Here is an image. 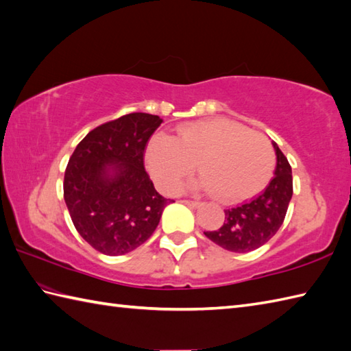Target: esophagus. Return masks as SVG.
Masks as SVG:
<instances>
[{"mask_svg":"<svg viewBox=\"0 0 351 351\" xmlns=\"http://www.w3.org/2000/svg\"><path fill=\"white\" fill-rule=\"evenodd\" d=\"M182 204H185V205H189V206H193V208H197V206H200V202H197V200H189V199H184V200H181Z\"/></svg>","mask_w":351,"mask_h":351,"instance_id":"esophagus-1","label":"esophagus"}]
</instances>
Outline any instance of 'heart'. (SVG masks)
I'll list each match as a JSON object with an SVG mask.
<instances>
[{
  "mask_svg": "<svg viewBox=\"0 0 351 351\" xmlns=\"http://www.w3.org/2000/svg\"><path fill=\"white\" fill-rule=\"evenodd\" d=\"M274 161L263 132L228 119L185 123L173 137L160 134L146 147V166L160 190L175 191L197 164L202 178L193 187L213 190L223 202L255 196L270 180Z\"/></svg>",
  "mask_w": 351,
  "mask_h": 351,
  "instance_id": "heart-1",
  "label": "heart"
}]
</instances>
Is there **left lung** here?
I'll use <instances>...</instances> for the list:
<instances>
[{
	"instance_id": "8db88e82",
	"label": "left lung",
	"mask_w": 351,
	"mask_h": 351,
	"mask_svg": "<svg viewBox=\"0 0 351 351\" xmlns=\"http://www.w3.org/2000/svg\"><path fill=\"white\" fill-rule=\"evenodd\" d=\"M278 164L274 176L256 197L225 210V223L204 232L210 240L229 252L256 250L270 241L282 226L293 196V175L287 156L273 143Z\"/></svg>"
}]
</instances>
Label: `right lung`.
<instances>
[{
  "instance_id": "obj_1",
  "label": "right lung",
  "mask_w": 351,
  "mask_h": 351,
  "mask_svg": "<svg viewBox=\"0 0 351 351\" xmlns=\"http://www.w3.org/2000/svg\"><path fill=\"white\" fill-rule=\"evenodd\" d=\"M130 113L96 126L80 141L64 171L63 196L78 234L104 255H125L154 234L170 200L145 169L147 141L161 125Z\"/></svg>"
}]
</instances>
